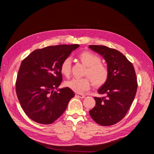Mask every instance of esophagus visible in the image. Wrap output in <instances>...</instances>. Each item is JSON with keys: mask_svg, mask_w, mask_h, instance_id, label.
I'll list each match as a JSON object with an SVG mask.
<instances>
[{"mask_svg": "<svg viewBox=\"0 0 154 154\" xmlns=\"http://www.w3.org/2000/svg\"><path fill=\"white\" fill-rule=\"evenodd\" d=\"M75 96H76L77 97H80V98H84V97H85V95L80 94H76Z\"/></svg>", "mask_w": 154, "mask_h": 154, "instance_id": "34e87169", "label": "esophagus"}]
</instances>
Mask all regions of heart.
Masks as SVG:
<instances>
[{
	"label": "heart",
	"instance_id": "obj_1",
	"mask_svg": "<svg viewBox=\"0 0 154 154\" xmlns=\"http://www.w3.org/2000/svg\"><path fill=\"white\" fill-rule=\"evenodd\" d=\"M78 58L87 67L85 75L88 77L82 78H72L66 82L67 87L77 93H82L88 90L91 86V80L95 87L104 85L109 78L108 67L101 62V58L97 54L91 51H84L78 54ZM71 71V60L67 57L65 58L60 65V72L65 76L69 77Z\"/></svg>",
	"mask_w": 154,
	"mask_h": 154
}]
</instances>
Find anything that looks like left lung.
Masks as SVG:
<instances>
[{"mask_svg":"<svg viewBox=\"0 0 154 154\" xmlns=\"http://www.w3.org/2000/svg\"><path fill=\"white\" fill-rule=\"evenodd\" d=\"M107 63L109 78L98 90L103 97H94L96 106L89 111L92 119L102 126L113 125L127 114L136 96L137 77L132 63L119 51L105 45H90Z\"/></svg>","mask_w":154,"mask_h":154,"instance_id":"left-lung-1","label":"left lung"}]
</instances>
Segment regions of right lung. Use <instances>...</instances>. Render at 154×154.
Listing matches in <instances>:
<instances>
[{"mask_svg":"<svg viewBox=\"0 0 154 154\" xmlns=\"http://www.w3.org/2000/svg\"><path fill=\"white\" fill-rule=\"evenodd\" d=\"M78 44L58 45L36 49L22 60L16 92L23 110L34 122L53 123L62 115L74 96L69 87L57 89L62 82L60 65Z\"/></svg>","mask_w":154,"mask_h":154,"instance_id":"add662e5","label":"right lung"}]
</instances>
